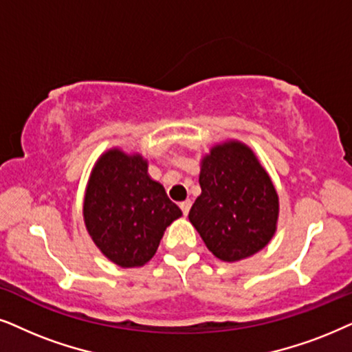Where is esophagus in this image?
I'll list each match as a JSON object with an SVG mask.
<instances>
[{
    "instance_id": "obj_1",
    "label": "esophagus",
    "mask_w": 352,
    "mask_h": 352,
    "mask_svg": "<svg viewBox=\"0 0 352 352\" xmlns=\"http://www.w3.org/2000/svg\"><path fill=\"white\" fill-rule=\"evenodd\" d=\"M190 208H191V201L190 199L182 201V203H180V209H182V212H184L185 215L190 212Z\"/></svg>"
}]
</instances>
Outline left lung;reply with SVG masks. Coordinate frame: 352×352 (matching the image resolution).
Returning <instances> with one entry per match:
<instances>
[{
    "label": "left lung",
    "instance_id": "8db88e82",
    "mask_svg": "<svg viewBox=\"0 0 352 352\" xmlns=\"http://www.w3.org/2000/svg\"><path fill=\"white\" fill-rule=\"evenodd\" d=\"M199 185L188 219L215 257L235 262L267 246L278 195L251 148L235 140L215 144L201 161Z\"/></svg>",
    "mask_w": 352,
    "mask_h": 352
}]
</instances>
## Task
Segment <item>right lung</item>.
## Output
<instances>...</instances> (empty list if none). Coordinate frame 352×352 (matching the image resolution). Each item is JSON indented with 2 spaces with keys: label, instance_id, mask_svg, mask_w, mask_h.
<instances>
[{
  "label": "right lung",
  "instance_id": "obj_1",
  "mask_svg": "<svg viewBox=\"0 0 352 352\" xmlns=\"http://www.w3.org/2000/svg\"><path fill=\"white\" fill-rule=\"evenodd\" d=\"M182 210L148 175L140 154L109 149L98 159L83 199L91 240L120 267H142L156 254L166 228Z\"/></svg>",
  "mask_w": 352,
  "mask_h": 352
}]
</instances>
